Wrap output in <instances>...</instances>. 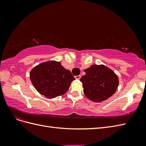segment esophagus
<instances>
[{"label":"esophagus","mask_w":146,"mask_h":146,"mask_svg":"<svg viewBox=\"0 0 146 146\" xmlns=\"http://www.w3.org/2000/svg\"><path fill=\"white\" fill-rule=\"evenodd\" d=\"M80 77H81V76H75V78L77 79V80H79V79L80 78Z\"/></svg>","instance_id":"obj_1"}]
</instances>
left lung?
<instances>
[{
  "mask_svg": "<svg viewBox=\"0 0 146 146\" xmlns=\"http://www.w3.org/2000/svg\"><path fill=\"white\" fill-rule=\"evenodd\" d=\"M80 79L88 99L100 102L112 96L119 85V78L113 70L104 64H93L85 69Z\"/></svg>",
  "mask_w": 146,
  "mask_h": 146,
  "instance_id": "8db88e82",
  "label": "left lung"
}]
</instances>
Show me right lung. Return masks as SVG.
<instances>
[{"mask_svg": "<svg viewBox=\"0 0 146 146\" xmlns=\"http://www.w3.org/2000/svg\"><path fill=\"white\" fill-rule=\"evenodd\" d=\"M33 86L41 95L52 99L64 94L76 80L60 62L48 61L35 66L30 72Z\"/></svg>", "mask_w": 146, "mask_h": 146, "instance_id": "right-lung-1", "label": "right lung"}]
</instances>
